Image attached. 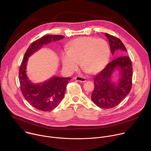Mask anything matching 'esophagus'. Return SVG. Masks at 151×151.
Here are the masks:
<instances>
[{"instance_id":"obj_1","label":"esophagus","mask_w":151,"mask_h":151,"mask_svg":"<svg viewBox=\"0 0 151 151\" xmlns=\"http://www.w3.org/2000/svg\"><path fill=\"white\" fill-rule=\"evenodd\" d=\"M75 79L77 81L81 82H85L86 81V79L85 78L83 77V76H77L75 78Z\"/></svg>"}]
</instances>
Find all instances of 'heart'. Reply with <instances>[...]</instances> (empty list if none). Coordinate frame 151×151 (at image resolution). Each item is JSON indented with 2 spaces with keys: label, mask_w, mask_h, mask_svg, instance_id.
Segmentation results:
<instances>
[{
  "label": "heart",
  "mask_w": 151,
  "mask_h": 151,
  "mask_svg": "<svg viewBox=\"0 0 151 151\" xmlns=\"http://www.w3.org/2000/svg\"><path fill=\"white\" fill-rule=\"evenodd\" d=\"M110 50L106 40L93 37H82L75 39L69 50L62 53L63 67L70 72L76 71L81 66L91 73L104 68L108 62Z\"/></svg>",
  "instance_id": "heart-1"
}]
</instances>
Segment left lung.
Wrapping results in <instances>:
<instances>
[{
    "instance_id": "8db88e82",
    "label": "left lung",
    "mask_w": 151,
    "mask_h": 151,
    "mask_svg": "<svg viewBox=\"0 0 151 151\" xmlns=\"http://www.w3.org/2000/svg\"><path fill=\"white\" fill-rule=\"evenodd\" d=\"M108 39L112 54L117 58L107 64L94 78V88L91 95L93 103L103 109H110L119 104L130 93L132 85L133 68L127 51L122 41L112 35L105 33ZM116 71L119 73L117 81L112 79Z\"/></svg>"
}]
</instances>
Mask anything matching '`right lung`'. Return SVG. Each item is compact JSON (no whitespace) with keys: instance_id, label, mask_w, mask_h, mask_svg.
<instances>
[{"instance_id":"add662e5","label":"right lung","mask_w":151,"mask_h":151,"mask_svg":"<svg viewBox=\"0 0 151 151\" xmlns=\"http://www.w3.org/2000/svg\"><path fill=\"white\" fill-rule=\"evenodd\" d=\"M64 37L61 35H48L34 41L27 50L19 68V80L21 93L33 107L42 111H51L60 103L71 78L52 76L46 81L34 83L27 75V63L29 57L44 47V45Z\"/></svg>"}]
</instances>
